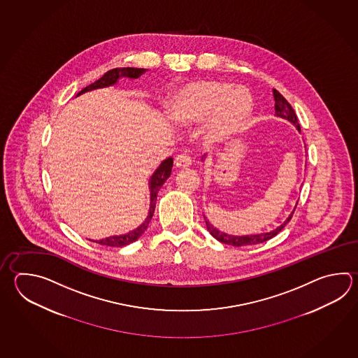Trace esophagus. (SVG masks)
<instances>
[{
    "label": "esophagus",
    "mask_w": 358,
    "mask_h": 358,
    "mask_svg": "<svg viewBox=\"0 0 358 358\" xmlns=\"http://www.w3.org/2000/svg\"><path fill=\"white\" fill-rule=\"evenodd\" d=\"M191 163H192V159H191L190 154L181 153L176 157V167L189 168L191 166Z\"/></svg>",
    "instance_id": "esophagus-1"
}]
</instances>
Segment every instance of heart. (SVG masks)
<instances>
[{
  "label": "heart",
  "instance_id": "b5f03b06",
  "mask_svg": "<svg viewBox=\"0 0 358 358\" xmlns=\"http://www.w3.org/2000/svg\"><path fill=\"white\" fill-rule=\"evenodd\" d=\"M254 107L248 89L217 80L197 81L183 88L172 103L178 122L194 124L208 117V138L223 140L246 122Z\"/></svg>",
  "mask_w": 358,
  "mask_h": 358
}]
</instances>
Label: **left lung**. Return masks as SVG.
Instances as JSON below:
<instances>
[{"mask_svg":"<svg viewBox=\"0 0 358 358\" xmlns=\"http://www.w3.org/2000/svg\"><path fill=\"white\" fill-rule=\"evenodd\" d=\"M273 95H274V101H275V115H277L278 117L285 118V120H288L289 122H292V124L296 126V129H297L299 131H301V127H299V121H297V116H296V113H294V110H293L292 106L287 102V99L278 92L277 89H273ZM203 158H204V157H203ZM294 210H296V206H294L293 212L289 214V217L285 219V222H283L280 226L277 227L275 229H273V231H270V232H265V234H248V236H234V234H224V232L219 231L215 227L213 226L212 223L208 220V218H206L205 215L204 219L205 223H206V229L210 232V234H212L215 240H218V241L222 242V243H226V245H232V246L240 248V246L263 243V242L268 241L270 238H273L274 236H277V234L287 226V223L291 220Z\"/></svg>","mask_w":358,"mask_h":358,"instance_id":"8db88e82","label":"left lung"}]
</instances>
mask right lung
Returning <instances> with one entry per match:
<instances>
[{
    "mask_svg": "<svg viewBox=\"0 0 358 358\" xmlns=\"http://www.w3.org/2000/svg\"><path fill=\"white\" fill-rule=\"evenodd\" d=\"M146 69H136V67H117V69H112L110 71L104 73L99 80L94 81L93 84H90L87 88L83 89L81 92L78 93V95L87 93V92H90V90H94V89L107 88V87H110V85H115L120 78L138 79L140 75H143ZM172 167H173V159L172 158H167L166 161L162 162L161 166L155 169L153 176L150 177V181H149L150 208H149V214H148L145 220L143 222V224H140L136 229H134V231L129 232V234H121V236H112V237H107V238H103V240H99V241L93 242L101 243V245H104V246L122 248V246L130 245L132 242L136 241L140 236L145 232L146 228H148L149 223H150V220L153 218L158 191L161 190L163 183L166 182V180L171 176Z\"/></svg>",
    "mask_w": 358,
    "mask_h": 358,
    "instance_id": "obj_1",
    "label": "right lung"
}]
</instances>
